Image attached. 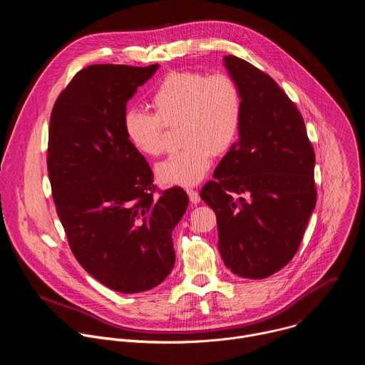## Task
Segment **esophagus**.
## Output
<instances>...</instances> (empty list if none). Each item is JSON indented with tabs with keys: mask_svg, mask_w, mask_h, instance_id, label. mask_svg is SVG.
I'll list each match as a JSON object with an SVG mask.
<instances>
[{
	"mask_svg": "<svg viewBox=\"0 0 365 365\" xmlns=\"http://www.w3.org/2000/svg\"><path fill=\"white\" fill-rule=\"evenodd\" d=\"M187 195H189V200L192 202V203H199L200 202V196H199V193L196 192V190H187Z\"/></svg>",
	"mask_w": 365,
	"mask_h": 365,
	"instance_id": "esophagus-1",
	"label": "esophagus"
}]
</instances>
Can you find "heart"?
<instances>
[{
	"label": "heart",
	"instance_id": "heart-1",
	"mask_svg": "<svg viewBox=\"0 0 365 365\" xmlns=\"http://www.w3.org/2000/svg\"><path fill=\"white\" fill-rule=\"evenodd\" d=\"M153 114L131 110L124 117L128 143L141 154L158 158L165 151L163 125L179 127L183 148L155 169L166 186H193L203 179L212 154L225 153L237 140L241 125V95L224 73L200 72L168 75L150 96Z\"/></svg>",
	"mask_w": 365,
	"mask_h": 365
}]
</instances>
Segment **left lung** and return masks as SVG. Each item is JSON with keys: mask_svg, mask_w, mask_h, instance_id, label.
I'll return each mask as SVG.
<instances>
[{"mask_svg": "<svg viewBox=\"0 0 365 365\" xmlns=\"http://www.w3.org/2000/svg\"><path fill=\"white\" fill-rule=\"evenodd\" d=\"M224 66L241 95V125L200 197L217 214L225 266L244 279H266L293 258L315 210V151L273 78L232 55Z\"/></svg>", "mask_w": 365, "mask_h": 365, "instance_id": "left-lung-1", "label": "left lung"}]
</instances>
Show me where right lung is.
Masks as SVG:
<instances>
[{"instance_id":"add662e5","label":"right lung","mask_w":365,"mask_h":365,"mask_svg":"<svg viewBox=\"0 0 365 365\" xmlns=\"http://www.w3.org/2000/svg\"><path fill=\"white\" fill-rule=\"evenodd\" d=\"M159 69L91 65L55 102L47 172L56 212L79 264L120 293L159 286L175 267L172 231L182 187L153 196V172L127 140V102Z\"/></svg>"}]
</instances>
